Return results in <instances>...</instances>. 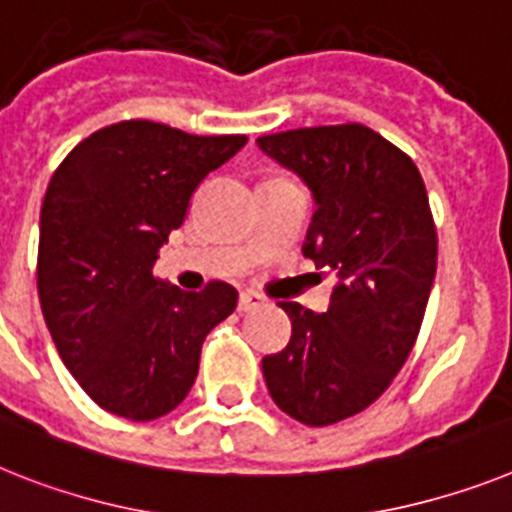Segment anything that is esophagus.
Listing matches in <instances>:
<instances>
[{"label": "esophagus", "instance_id": "obj_1", "mask_svg": "<svg viewBox=\"0 0 512 512\" xmlns=\"http://www.w3.org/2000/svg\"><path fill=\"white\" fill-rule=\"evenodd\" d=\"M265 299L257 291H242L239 294V312H252V309L263 307Z\"/></svg>", "mask_w": 512, "mask_h": 512}]
</instances>
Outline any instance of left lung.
<instances>
[{"label": "left lung", "instance_id": "8db88e82", "mask_svg": "<svg viewBox=\"0 0 512 512\" xmlns=\"http://www.w3.org/2000/svg\"><path fill=\"white\" fill-rule=\"evenodd\" d=\"M315 197L302 252L338 276L328 312L281 302L291 341L263 359L281 411L328 427L380 398L409 359L437 270L424 179L401 148L364 124L257 137Z\"/></svg>", "mask_w": 512, "mask_h": 512}]
</instances>
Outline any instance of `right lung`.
Instances as JSON below:
<instances>
[{"mask_svg":"<svg viewBox=\"0 0 512 512\" xmlns=\"http://www.w3.org/2000/svg\"><path fill=\"white\" fill-rule=\"evenodd\" d=\"M244 143L130 119L85 137L51 176L38 299L64 367L101 409L132 422L174 411L195 382L205 336L234 312L229 283L182 291L153 265L197 184Z\"/></svg>","mask_w":512,"mask_h":512,"instance_id":"1","label":"right lung"}]
</instances>
